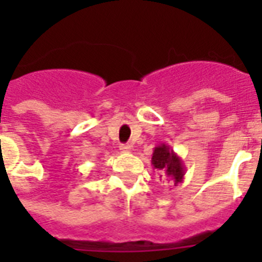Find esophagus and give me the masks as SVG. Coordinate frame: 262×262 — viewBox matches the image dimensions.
Listing matches in <instances>:
<instances>
[{"mask_svg":"<svg viewBox=\"0 0 262 262\" xmlns=\"http://www.w3.org/2000/svg\"><path fill=\"white\" fill-rule=\"evenodd\" d=\"M119 149H121V152H130L132 147L129 145V144H122V145L119 147Z\"/></svg>","mask_w":262,"mask_h":262,"instance_id":"obj_1","label":"esophagus"}]
</instances>
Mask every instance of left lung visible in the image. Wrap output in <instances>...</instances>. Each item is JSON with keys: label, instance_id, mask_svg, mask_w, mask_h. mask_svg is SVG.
Masks as SVG:
<instances>
[{"label": "left lung", "instance_id": "8db88e82", "mask_svg": "<svg viewBox=\"0 0 262 262\" xmlns=\"http://www.w3.org/2000/svg\"><path fill=\"white\" fill-rule=\"evenodd\" d=\"M151 162L156 171H159L162 179L167 178L168 181L174 183L175 186L183 181L185 166H183L182 159L175 154L171 147H168L167 144L162 143L154 148Z\"/></svg>", "mask_w": 262, "mask_h": 262}]
</instances>
